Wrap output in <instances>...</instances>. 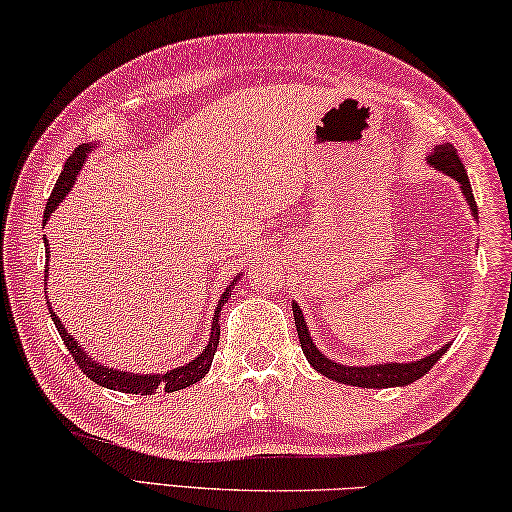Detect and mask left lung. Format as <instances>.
Segmentation results:
<instances>
[{
    "label": "left lung",
    "instance_id": "left-lung-1",
    "mask_svg": "<svg viewBox=\"0 0 512 512\" xmlns=\"http://www.w3.org/2000/svg\"><path fill=\"white\" fill-rule=\"evenodd\" d=\"M428 161H431L435 168L444 170L446 175H451L453 180L460 184V189H462V193H465L469 207H472V212L476 216L478 209H476V200L472 193V184H469L467 170H465V166H462L456 148H453L451 143L435 145V150L431 152ZM294 319H296V330H298V342H300V346H303L307 362H310L312 367L319 373H323L326 378H332V380H337V383H344V385H355V387L410 385V383H415V380H419L421 376H426V373L433 369V364L442 358L446 348H449V344H446L440 348V351L428 355V358L419 360V362H408V364L392 362V364H373V367H344V364L328 360L326 355H321L319 351H316L310 332H307L303 312H300V307L296 303H294Z\"/></svg>",
    "mask_w": 512,
    "mask_h": 512
}]
</instances>
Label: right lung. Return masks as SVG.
<instances>
[{
    "mask_svg": "<svg viewBox=\"0 0 512 512\" xmlns=\"http://www.w3.org/2000/svg\"><path fill=\"white\" fill-rule=\"evenodd\" d=\"M88 145H79V148L70 154L66 166H63L59 180H56L54 189H52V196L47 200L45 205V221L50 218V214L54 212L56 207H59V202L66 198V193L72 189V184H75L77 175L81 166H84L86 161V154H88ZM45 253L47 259H50V250H47V239H45ZM45 273H47V266H45ZM47 278V275H45ZM234 285V282H232ZM232 285L223 291L221 300H218V307L214 312V323H212V337H209V344L205 346V351H202L196 360H191L186 367L180 369H173L168 373H148V376H132V373L127 371H116V369H107L102 367V364H97L93 358H88V355L81 351V346H77L75 339L72 335H68V330L63 328V323L59 321V316L54 314V310L50 307V314H52V321L56 330H59V335L63 339V344L68 346V351L75 362L79 364V369L86 373L88 378L93 380V383L102 385V387H109V389H116V392H125V394H141V396H150V394H157V392H177V389H184L193 383H198L200 378H205V373L212 367V360H214V353H216V346H218V337H221V326H218V312H221L223 303L230 296Z\"/></svg>",
    "mask_w": 512,
    "mask_h": 512,
    "instance_id": "1",
    "label": "right lung"
}]
</instances>
